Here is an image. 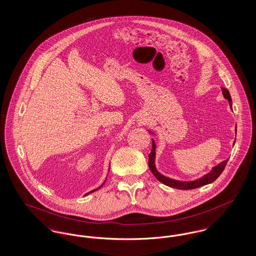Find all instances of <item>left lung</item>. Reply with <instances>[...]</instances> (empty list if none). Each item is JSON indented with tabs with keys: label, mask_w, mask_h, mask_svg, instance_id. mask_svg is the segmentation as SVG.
<instances>
[{
	"label": "left lung",
	"mask_w": 256,
	"mask_h": 256,
	"mask_svg": "<svg viewBox=\"0 0 256 256\" xmlns=\"http://www.w3.org/2000/svg\"><path fill=\"white\" fill-rule=\"evenodd\" d=\"M222 91L224 97L228 100L230 106V108H232V100L228 90L226 88H222ZM235 132H236V128H235ZM150 134H152V132H150ZM152 148L150 154H148V167L152 170V172L154 174V176L160 182H162L169 187H172V188L180 189V190H190V189H195V188H198V187L204 186L209 183L213 182L219 178L220 174L222 172V170L224 169V167L228 161L226 159V160L220 162L217 166L213 167L212 170H210L208 174H204L200 178H198L193 182L176 180H172V178L163 176L162 174L159 172L158 170H156V163H154V161H156V143H154V139H152ZM234 143H235V141H234Z\"/></svg>",
	"instance_id": "8db88e82"
}]
</instances>
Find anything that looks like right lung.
Here are the masks:
<instances>
[{
	"label": "right lung",
	"mask_w": 256,
	"mask_h": 256,
	"mask_svg": "<svg viewBox=\"0 0 256 256\" xmlns=\"http://www.w3.org/2000/svg\"><path fill=\"white\" fill-rule=\"evenodd\" d=\"M104 184H102V185H104ZM102 185H100V187H98V188H97V189H94V190H92V191H90V192H88V193H87V194H86V195H88V194H90V193H93V192H95V191H97V190H98V189H100V187H102Z\"/></svg>",
	"instance_id": "obj_1"
}]
</instances>
